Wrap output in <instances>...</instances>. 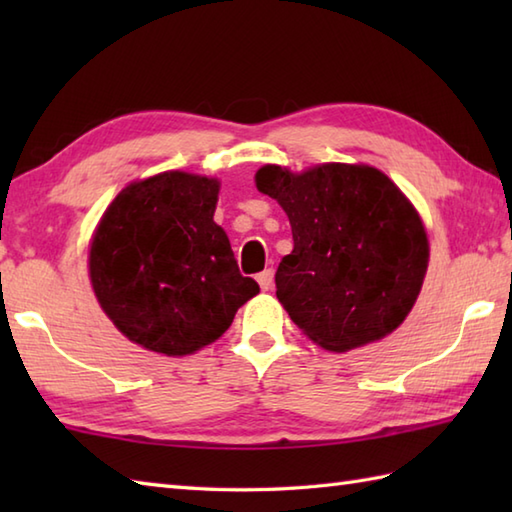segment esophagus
Returning <instances> with one entry per match:
<instances>
[{
	"label": "esophagus",
	"instance_id": "34e87169",
	"mask_svg": "<svg viewBox=\"0 0 512 512\" xmlns=\"http://www.w3.org/2000/svg\"><path fill=\"white\" fill-rule=\"evenodd\" d=\"M257 281H259V288H262V290H270V288H273V281H275L273 268H266L264 273H259V275H257Z\"/></svg>",
	"mask_w": 512,
	"mask_h": 512
}]
</instances>
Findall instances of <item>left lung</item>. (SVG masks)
Listing matches in <instances>:
<instances>
[{
    "label": "left lung",
    "mask_w": 512,
    "mask_h": 512,
    "mask_svg": "<svg viewBox=\"0 0 512 512\" xmlns=\"http://www.w3.org/2000/svg\"><path fill=\"white\" fill-rule=\"evenodd\" d=\"M255 182L292 226L295 248L275 284L297 328L330 352L394 332L429 264L427 233L405 193L383 171L341 162L303 173L266 165Z\"/></svg>",
    "instance_id": "8db88e82"
}]
</instances>
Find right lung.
<instances>
[{"instance_id": "right-lung-1", "label": "right lung", "mask_w": 512, "mask_h": 512, "mask_svg": "<svg viewBox=\"0 0 512 512\" xmlns=\"http://www.w3.org/2000/svg\"><path fill=\"white\" fill-rule=\"evenodd\" d=\"M220 182L165 171L132 182L107 206L90 246V279L129 341L184 356L220 339L259 286L239 273L213 222Z\"/></svg>"}]
</instances>
